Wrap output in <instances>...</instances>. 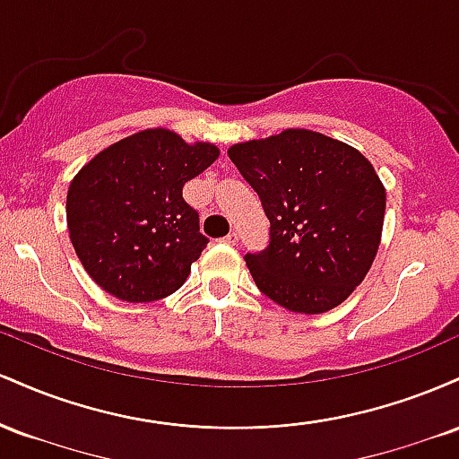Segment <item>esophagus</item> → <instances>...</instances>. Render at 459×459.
Wrapping results in <instances>:
<instances>
[{"mask_svg":"<svg viewBox=\"0 0 459 459\" xmlns=\"http://www.w3.org/2000/svg\"><path fill=\"white\" fill-rule=\"evenodd\" d=\"M224 244H229V246H237V241H239V237H237V233H229L224 237Z\"/></svg>","mask_w":459,"mask_h":459,"instance_id":"obj_1","label":"esophagus"}]
</instances>
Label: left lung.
<instances>
[{
  "mask_svg": "<svg viewBox=\"0 0 459 459\" xmlns=\"http://www.w3.org/2000/svg\"><path fill=\"white\" fill-rule=\"evenodd\" d=\"M259 194L270 244L244 256L261 293L293 313L339 307L380 246L386 192L362 152L308 129L229 149Z\"/></svg>",
  "mask_w": 459,
  "mask_h": 459,
  "instance_id": "left-lung-1",
  "label": "left lung"
}]
</instances>
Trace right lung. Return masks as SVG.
<instances>
[{"label":"right lung","mask_w":459,"mask_h":459,"mask_svg":"<svg viewBox=\"0 0 459 459\" xmlns=\"http://www.w3.org/2000/svg\"><path fill=\"white\" fill-rule=\"evenodd\" d=\"M218 155L207 142L146 129L77 172L66 196L68 233L99 287L125 302H152L186 282L209 239L183 186Z\"/></svg>","instance_id":"1"}]
</instances>
